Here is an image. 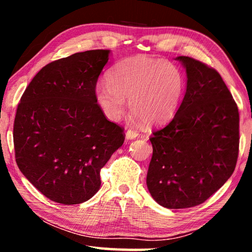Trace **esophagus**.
<instances>
[{
  "mask_svg": "<svg viewBox=\"0 0 252 252\" xmlns=\"http://www.w3.org/2000/svg\"><path fill=\"white\" fill-rule=\"evenodd\" d=\"M138 135H139V132L138 131H135V130H127L126 132V140H132V139H135V138H138Z\"/></svg>",
  "mask_w": 252,
  "mask_h": 252,
  "instance_id": "34e87169",
  "label": "esophagus"
}]
</instances>
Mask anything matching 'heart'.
Returning <instances> with one entry per match:
<instances>
[{
  "mask_svg": "<svg viewBox=\"0 0 252 252\" xmlns=\"http://www.w3.org/2000/svg\"><path fill=\"white\" fill-rule=\"evenodd\" d=\"M108 83L95 88V100L104 116L119 121L129 106L133 116L150 126L169 121L180 105L185 79L176 65L144 55L129 58L114 65Z\"/></svg>",
  "mask_w": 252,
  "mask_h": 252,
  "instance_id": "b5f03b06",
  "label": "heart"
}]
</instances>
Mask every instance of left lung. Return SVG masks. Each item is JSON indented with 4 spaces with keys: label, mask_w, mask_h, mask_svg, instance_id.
Listing matches in <instances>:
<instances>
[{
    "label": "left lung",
    "mask_w": 252,
    "mask_h": 252,
    "mask_svg": "<svg viewBox=\"0 0 252 252\" xmlns=\"http://www.w3.org/2000/svg\"><path fill=\"white\" fill-rule=\"evenodd\" d=\"M187 90L167 126L152 132L147 174L152 198L169 209L201 204L231 177L239 153L237 103L213 67L178 57Z\"/></svg>",
    "instance_id": "8db88e82"
}]
</instances>
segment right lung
<instances>
[{"mask_svg":"<svg viewBox=\"0 0 252 252\" xmlns=\"http://www.w3.org/2000/svg\"><path fill=\"white\" fill-rule=\"evenodd\" d=\"M110 50L57 60L37 72L16 110L13 141L21 172L46 198L78 204L100 189V171L125 142L95 100Z\"/></svg>","mask_w":252,"mask_h":252,"instance_id":"obj_1","label":"right lung"}]
</instances>
